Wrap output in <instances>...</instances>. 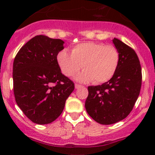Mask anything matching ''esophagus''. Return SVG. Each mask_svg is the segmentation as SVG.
Listing matches in <instances>:
<instances>
[{"mask_svg":"<svg viewBox=\"0 0 155 155\" xmlns=\"http://www.w3.org/2000/svg\"><path fill=\"white\" fill-rule=\"evenodd\" d=\"M81 85H80V84H75V88L76 89H79L80 87H81Z\"/></svg>","mask_w":155,"mask_h":155,"instance_id":"obj_1","label":"esophagus"}]
</instances>
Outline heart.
<instances>
[{"instance_id":"heart-1","label":"heart","mask_w":155,"mask_h":155,"mask_svg":"<svg viewBox=\"0 0 155 155\" xmlns=\"http://www.w3.org/2000/svg\"><path fill=\"white\" fill-rule=\"evenodd\" d=\"M119 60L120 55L114 47L92 41L77 44L71 54L63 49L57 55L60 71L68 77L75 76L82 66L84 70L76 77L80 82L108 81L116 72Z\"/></svg>"}]
</instances>
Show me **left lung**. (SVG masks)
<instances>
[{
    "mask_svg": "<svg viewBox=\"0 0 155 155\" xmlns=\"http://www.w3.org/2000/svg\"><path fill=\"white\" fill-rule=\"evenodd\" d=\"M113 43L120 55L116 72L101 85L88 87L85 108L95 122L111 124L132 111L141 87V68L136 51L118 38Z\"/></svg>",
    "mask_w": 155,
    "mask_h": 155,
    "instance_id": "8db88e82",
    "label": "left lung"
}]
</instances>
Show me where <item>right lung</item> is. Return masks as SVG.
I'll use <instances>...</instances> for the list:
<instances>
[{"mask_svg":"<svg viewBox=\"0 0 155 155\" xmlns=\"http://www.w3.org/2000/svg\"><path fill=\"white\" fill-rule=\"evenodd\" d=\"M63 44L61 39L36 35L19 49L14 60L16 102L35 124H49L56 120L74 90V82L62 74L57 62Z\"/></svg>","mask_w":155,"mask_h":155,"instance_id":"right-lung-1","label":"right lung"}]
</instances>
